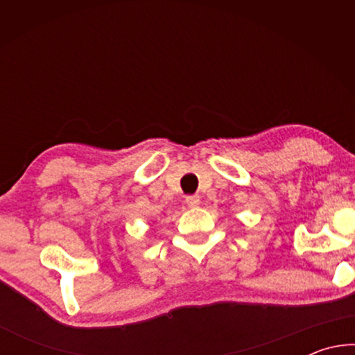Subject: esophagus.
Masks as SVG:
<instances>
[{
	"instance_id": "esophagus-1",
	"label": "esophagus",
	"mask_w": 355,
	"mask_h": 355,
	"mask_svg": "<svg viewBox=\"0 0 355 355\" xmlns=\"http://www.w3.org/2000/svg\"><path fill=\"white\" fill-rule=\"evenodd\" d=\"M186 203H188V207L194 208V207H199L200 205V196H188L186 197Z\"/></svg>"
}]
</instances>
